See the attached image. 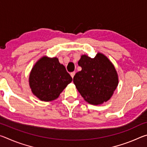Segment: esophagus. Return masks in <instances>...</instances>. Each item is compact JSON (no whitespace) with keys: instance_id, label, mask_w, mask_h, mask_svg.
<instances>
[{"instance_id":"1","label":"esophagus","mask_w":147,"mask_h":147,"mask_svg":"<svg viewBox=\"0 0 147 147\" xmlns=\"http://www.w3.org/2000/svg\"><path fill=\"white\" fill-rule=\"evenodd\" d=\"M75 72H72V73H70V74H71V77L72 78H73V77H74V74H75Z\"/></svg>"}]
</instances>
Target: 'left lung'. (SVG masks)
<instances>
[{
	"mask_svg": "<svg viewBox=\"0 0 147 147\" xmlns=\"http://www.w3.org/2000/svg\"><path fill=\"white\" fill-rule=\"evenodd\" d=\"M78 63L82 71L75 74L73 82L84 100L94 105L108 101L119 82L112 63L98 53L94 58L82 55Z\"/></svg>",
	"mask_w": 147,
	"mask_h": 147,
	"instance_id": "1",
	"label": "left lung"
}]
</instances>
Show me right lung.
<instances>
[{
    "instance_id": "right-lung-1",
    "label": "right lung",
    "mask_w": 147,
    "mask_h": 147,
    "mask_svg": "<svg viewBox=\"0 0 147 147\" xmlns=\"http://www.w3.org/2000/svg\"><path fill=\"white\" fill-rule=\"evenodd\" d=\"M72 80L73 78L58 58L47 56L36 62L29 76L32 93L45 102L56 99Z\"/></svg>"
}]
</instances>
